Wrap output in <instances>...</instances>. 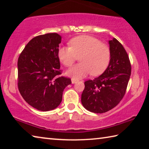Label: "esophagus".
Masks as SVG:
<instances>
[{
    "instance_id": "1",
    "label": "esophagus",
    "mask_w": 149,
    "mask_h": 149,
    "mask_svg": "<svg viewBox=\"0 0 149 149\" xmlns=\"http://www.w3.org/2000/svg\"><path fill=\"white\" fill-rule=\"evenodd\" d=\"M77 82V80L75 79L74 78H72V84H75V83Z\"/></svg>"
}]
</instances>
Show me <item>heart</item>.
<instances>
[{"mask_svg": "<svg viewBox=\"0 0 149 149\" xmlns=\"http://www.w3.org/2000/svg\"><path fill=\"white\" fill-rule=\"evenodd\" d=\"M69 47L58 50V57L65 66L70 67L79 58L80 64L72 67L66 74L80 79L89 74L98 75L104 71L110 60L108 45L89 35H80L69 41Z\"/></svg>", "mask_w": 149, "mask_h": 149, "instance_id": "heart-1", "label": "heart"}]
</instances>
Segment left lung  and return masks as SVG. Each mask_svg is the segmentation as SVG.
Segmentation results:
<instances>
[{"label":"left lung","mask_w":149,"mask_h":149,"mask_svg":"<svg viewBox=\"0 0 149 149\" xmlns=\"http://www.w3.org/2000/svg\"><path fill=\"white\" fill-rule=\"evenodd\" d=\"M110 60L99 77L85 81L81 103L90 112L102 114L119 104L125 94L132 65L124 47L116 39L109 41Z\"/></svg>","instance_id":"obj_1"}]
</instances>
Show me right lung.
Instances as JSON below:
<instances>
[{"mask_svg":"<svg viewBox=\"0 0 149 149\" xmlns=\"http://www.w3.org/2000/svg\"><path fill=\"white\" fill-rule=\"evenodd\" d=\"M61 37L56 33L33 38L17 60V87L24 99L41 111L53 110L59 106L69 77L60 76L58 50Z\"/></svg>","mask_w":149,"mask_h":149,"instance_id":"1","label":"right lung"}]
</instances>
